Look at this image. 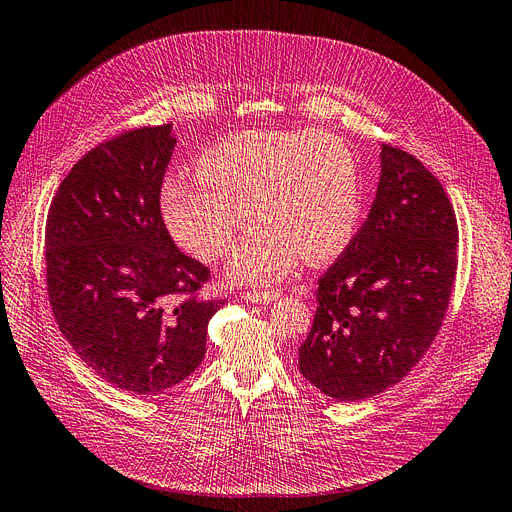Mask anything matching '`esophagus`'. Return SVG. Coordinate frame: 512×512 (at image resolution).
I'll return each instance as SVG.
<instances>
[{
    "label": "esophagus",
    "mask_w": 512,
    "mask_h": 512,
    "mask_svg": "<svg viewBox=\"0 0 512 512\" xmlns=\"http://www.w3.org/2000/svg\"><path fill=\"white\" fill-rule=\"evenodd\" d=\"M280 297V293L278 291H261V293H242V299L247 301V303H272V301H276Z\"/></svg>",
    "instance_id": "1"
}]
</instances>
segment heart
<instances>
[{
    "label": "heart",
    "instance_id": "obj_1",
    "mask_svg": "<svg viewBox=\"0 0 512 512\" xmlns=\"http://www.w3.org/2000/svg\"><path fill=\"white\" fill-rule=\"evenodd\" d=\"M196 175L165 182L161 205L175 242L205 261L224 255L236 284H270L297 255L322 263L345 251L360 226V171L349 146L324 131H244L213 144Z\"/></svg>",
    "mask_w": 512,
    "mask_h": 512
}]
</instances>
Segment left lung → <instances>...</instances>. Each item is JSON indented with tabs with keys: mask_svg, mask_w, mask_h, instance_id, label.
Returning <instances> with one entry per match:
<instances>
[{
	"mask_svg": "<svg viewBox=\"0 0 512 512\" xmlns=\"http://www.w3.org/2000/svg\"><path fill=\"white\" fill-rule=\"evenodd\" d=\"M458 226L437 177L381 146L368 219L318 280L299 370L324 395L358 402L399 383L431 347L456 278Z\"/></svg>",
	"mask_w": 512,
	"mask_h": 512,
	"instance_id": "obj_1",
	"label": "left lung"
}]
</instances>
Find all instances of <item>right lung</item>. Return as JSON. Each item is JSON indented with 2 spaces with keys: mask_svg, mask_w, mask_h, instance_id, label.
<instances>
[{
  "mask_svg": "<svg viewBox=\"0 0 512 512\" xmlns=\"http://www.w3.org/2000/svg\"><path fill=\"white\" fill-rule=\"evenodd\" d=\"M173 125L96 146L64 177L46 226L48 295L75 353L110 385L157 395L205 358L224 299H196L209 280L175 247L161 215Z\"/></svg>",
  "mask_w": 512,
  "mask_h": 512,
  "instance_id": "obj_1",
  "label": "right lung"
}]
</instances>
